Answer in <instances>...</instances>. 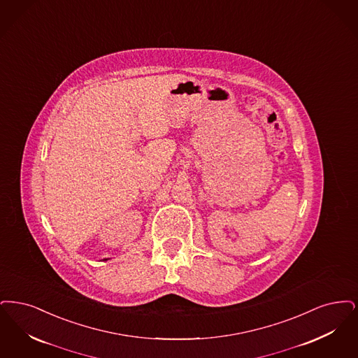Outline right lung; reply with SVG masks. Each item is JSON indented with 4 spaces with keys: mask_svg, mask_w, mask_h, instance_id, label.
<instances>
[{
    "mask_svg": "<svg viewBox=\"0 0 358 358\" xmlns=\"http://www.w3.org/2000/svg\"><path fill=\"white\" fill-rule=\"evenodd\" d=\"M104 261H107V259H104Z\"/></svg>",
    "mask_w": 358,
    "mask_h": 358,
    "instance_id": "add662e5",
    "label": "right lung"
}]
</instances>
